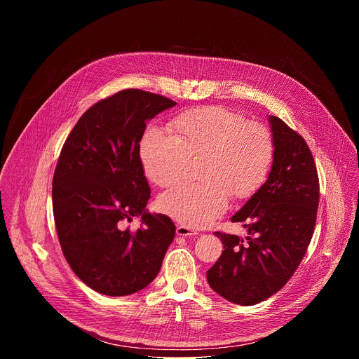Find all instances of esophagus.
Segmentation results:
<instances>
[{
  "instance_id": "1",
  "label": "esophagus",
  "mask_w": 359,
  "mask_h": 359,
  "mask_svg": "<svg viewBox=\"0 0 359 359\" xmlns=\"http://www.w3.org/2000/svg\"><path fill=\"white\" fill-rule=\"evenodd\" d=\"M176 233H177V236H184V237H191V236L198 234L197 230L190 229V227H187V226H182V224L176 227Z\"/></svg>"
}]
</instances>
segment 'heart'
<instances>
[{"label": "heart", "mask_w": 359, "mask_h": 359, "mask_svg": "<svg viewBox=\"0 0 359 359\" xmlns=\"http://www.w3.org/2000/svg\"><path fill=\"white\" fill-rule=\"evenodd\" d=\"M172 135L149 128L139 143V158L150 182L159 187L176 183L186 158L201 156L198 177L182 183L159 198V209L175 220L203 227L220 216L229 196L248 198L269 179L276 146L270 130L223 107L182 112L170 122Z\"/></svg>", "instance_id": "b5f03b06"}]
</instances>
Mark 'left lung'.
Instances as JSON below:
<instances>
[{"mask_svg": "<svg viewBox=\"0 0 359 359\" xmlns=\"http://www.w3.org/2000/svg\"><path fill=\"white\" fill-rule=\"evenodd\" d=\"M270 123L276 146L270 176L231 217L248 236L216 231L224 250L208 271L209 285L238 305L259 304L287 284L317 222L320 180L313 153L280 118L270 116Z\"/></svg>", "mask_w": 359, "mask_h": 359, "instance_id": "obj_1", "label": "left lung"}]
</instances>
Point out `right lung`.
<instances>
[{"label":"right lung","instance_id":"1","mask_svg":"<svg viewBox=\"0 0 359 359\" xmlns=\"http://www.w3.org/2000/svg\"><path fill=\"white\" fill-rule=\"evenodd\" d=\"M176 102L123 89L92 105L68 135L53 179L58 240L72 271L92 290L133 294L161 271L176 227L144 212L150 187L139 158L146 122ZM140 217L136 232L124 223Z\"/></svg>","mask_w":359,"mask_h":359}]
</instances>
